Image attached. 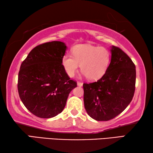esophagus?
<instances>
[{"instance_id":"34e87169","label":"esophagus","mask_w":153,"mask_h":153,"mask_svg":"<svg viewBox=\"0 0 153 153\" xmlns=\"http://www.w3.org/2000/svg\"><path fill=\"white\" fill-rule=\"evenodd\" d=\"M77 85L79 87H82V82H77Z\"/></svg>"}]
</instances>
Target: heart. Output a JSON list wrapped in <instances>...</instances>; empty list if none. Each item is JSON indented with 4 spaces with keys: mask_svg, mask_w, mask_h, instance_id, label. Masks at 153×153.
<instances>
[{
    "mask_svg": "<svg viewBox=\"0 0 153 153\" xmlns=\"http://www.w3.org/2000/svg\"><path fill=\"white\" fill-rule=\"evenodd\" d=\"M72 56L64 55L62 64L67 75L73 77L80 65L82 75L91 81L101 78L107 71L111 62V53L103 47L79 45L73 47Z\"/></svg>",
    "mask_w": 153,
    "mask_h": 153,
    "instance_id": "1",
    "label": "heart"
}]
</instances>
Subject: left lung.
I'll return each instance as SVG.
<instances>
[{
    "label": "left lung",
    "mask_w": 153,
    "mask_h": 153,
    "mask_svg": "<svg viewBox=\"0 0 153 153\" xmlns=\"http://www.w3.org/2000/svg\"><path fill=\"white\" fill-rule=\"evenodd\" d=\"M111 62L96 82L84 83V105L87 114L96 121H108L124 111L133 98L136 66L121 49L111 47Z\"/></svg>",
    "instance_id": "left-lung-1"
}]
</instances>
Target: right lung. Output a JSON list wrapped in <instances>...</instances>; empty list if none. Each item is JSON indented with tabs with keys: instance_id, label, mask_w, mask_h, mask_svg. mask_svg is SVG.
<instances>
[{
	"instance_id": "obj_1",
	"label": "right lung",
	"mask_w": 153,
	"mask_h": 153,
	"mask_svg": "<svg viewBox=\"0 0 153 153\" xmlns=\"http://www.w3.org/2000/svg\"><path fill=\"white\" fill-rule=\"evenodd\" d=\"M67 49L61 41L45 42L30 52L20 66L17 89L22 103L40 118L61 113L76 82L71 80L62 64Z\"/></svg>"
}]
</instances>
